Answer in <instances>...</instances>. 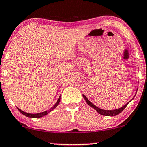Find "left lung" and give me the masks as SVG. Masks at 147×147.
<instances>
[{"label": "left lung", "mask_w": 147, "mask_h": 147, "mask_svg": "<svg viewBox=\"0 0 147 147\" xmlns=\"http://www.w3.org/2000/svg\"><path fill=\"white\" fill-rule=\"evenodd\" d=\"M136 94H135V95H136ZM135 95H134V96H135ZM82 96H83V97H84V100H86V102H87V104L89 106H90L91 107L94 108V109L96 110V111L97 112H98V113L99 114H100V115H105V116H115V115H118V114L121 113V112L122 111L123 109H124L125 108V107H126V106L127 105V104H128L129 102H130L131 100H132V99H133V98H132V100H130V101H129L128 102H127V103L125 104V105L122 106V107H120V108H119V109H113V110H105V109H100V108L98 107L95 106L94 104L92 103V102H91L90 101V100H89L88 99V98H86V96L84 94H83Z\"/></svg>", "instance_id": "1"}]
</instances>
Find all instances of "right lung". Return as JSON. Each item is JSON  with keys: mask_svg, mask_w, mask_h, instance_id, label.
I'll use <instances>...</instances> for the list:
<instances>
[{"mask_svg": "<svg viewBox=\"0 0 147 147\" xmlns=\"http://www.w3.org/2000/svg\"><path fill=\"white\" fill-rule=\"evenodd\" d=\"M60 100H61V96H59V97L58 100H57V101L56 103H55L54 105H53L52 107H51L50 109L49 110H47V111H43V112H41V113H26V112H25L24 111H22V110H21L20 109H18V110L20 111L21 113H22L23 115H26V117H30V118H40V117H43V116H45L46 115H47L49 112H51V111H53L54 109H55L57 107V106H58V105L59 104L60 102Z\"/></svg>", "mask_w": 147, "mask_h": 147, "instance_id": "add662e5", "label": "right lung"}]
</instances>
